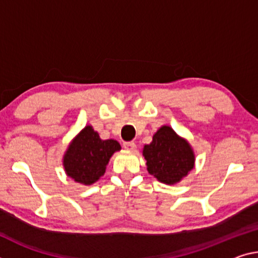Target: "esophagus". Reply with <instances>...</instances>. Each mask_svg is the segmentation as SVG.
Returning a JSON list of instances; mask_svg holds the SVG:
<instances>
[{"mask_svg": "<svg viewBox=\"0 0 258 258\" xmlns=\"http://www.w3.org/2000/svg\"><path fill=\"white\" fill-rule=\"evenodd\" d=\"M136 147H137L136 142H133V141L124 142V148H125L126 150H133V149H136Z\"/></svg>", "mask_w": 258, "mask_h": 258, "instance_id": "34e87169", "label": "esophagus"}]
</instances>
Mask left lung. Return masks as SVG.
<instances>
[{"label":"left lung","mask_w":258,"mask_h":258,"mask_svg":"<svg viewBox=\"0 0 258 258\" xmlns=\"http://www.w3.org/2000/svg\"><path fill=\"white\" fill-rule=\"evenodd\" d=\"M148 172L165 185L180 182L195 166V153L185 138L169 125L155 132L153 141L142 149Z\"/></svg>","instance_id":"1"}]
</instances>
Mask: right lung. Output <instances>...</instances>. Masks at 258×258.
Returning a JSON list of instances; mask_svg holds the SVG:
<instances>
[{
    "instance_id": "1",
    "label": "right lung",
    "mask_w": 258,
    "mask_h": 258,
    "mask_svg": "<svg viewBox=\"0 0 258 258\" xmlns=\"http://www.w3.org/2000/svg\"><path fill=\"white\" fill-rule=\"evenodd\" d=\"M120 149L119 142L113 139L102 140L92 125H86L63 155L65 173L81 185H93L105 173L112 155Z\"/></svg>"
}]
</instances>
